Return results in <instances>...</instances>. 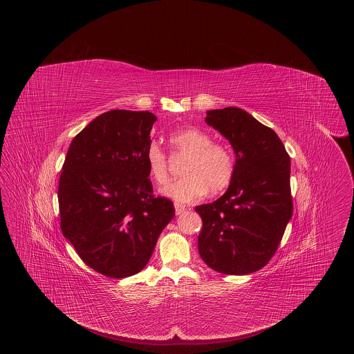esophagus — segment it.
Here are the masks:
<instances>
[{
	"label": "esophagus",
	"instance_id": "34e87169",
	"mask_svg": "<svg viewBox=\"0 0 354 354\" xmlns=\"http://www.w3.org/2000/svg\"><path fill=\"white\" fill-rule=\"evenodd\" d=\"M174 207H175V214H176V215H182L185 211V205H182V204H179V203H175Z\"/></svg>",
	"mask_w": 354,
	"mask_h": 354
}]
</instances>
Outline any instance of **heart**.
Masks as SVG:
<instances>
[{"label": "heart", "mask_w": 354, "mask_h": 354, "mask_svg": "<svg viewBox=\"0 0 354 354\" xmlns=\"http://www.w3.org/2000/svg\"><path fill=\"white\" fill-rule=\"evenodd\" d=\"M169 143L174 151L187 156L183 178L160 188V194L176 203H191L209 192H219L231 183L235 172V158L223 143L212 142L211 135L196 127H185L171 133ZM152 180L163 185L169 179L166 152L155 142L145 153Z\"/></svg>", "instance_id": "obj_1"}]
</instances>
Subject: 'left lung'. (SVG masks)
I'll use <instances>...</instances> for the list:
<instances>
[{"instance_id":"1","label":"left lung","mask_w":354,"mask_h":354,"mask_svg":"<svg viewBox=\"0 0 354 354\" xmlns=\"http://www.w3.org/2000/svg\"><path fill=\"white\" fill-rule=\"evenodd\" d=\"M205 123L232 146L235 172L218 201L195 207L198 250L219 273L248 274L270 261L292 218L290 158L272 129L239 107L208 110Z\"/></svg>"}]
</instances>
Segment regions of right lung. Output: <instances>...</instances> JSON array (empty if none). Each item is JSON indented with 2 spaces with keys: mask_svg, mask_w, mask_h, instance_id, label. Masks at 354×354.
<instances>
[{
  "mask_svg": "<svg viewBox=\"0 0 354 354\" xmlns=\"http://www.w3.org/2000/svg\"><path fill=\"white\" fill-rule=\"evenodd\" d=\"M156 117L111 110L93 119L68 146L58 187L62 234L84 263L107 277L143 270L175 215L153 196L145 153Z\"/></svg>",
  "mask_w": 354,
  "mask_h": 354,
  "instance_id": "right-lung-1",
  "label": "right lung"
}]
</instances>
